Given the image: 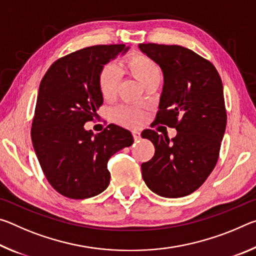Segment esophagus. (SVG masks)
I'll list each match as a JSON object with an SVG mask.
<instances>
[{"mask_svg":"<svg viewBox=\"0 0 256 256\" xmlns=\"http://www.w3.org/2000/svg\"><path fill=\"white\" fill-rule=\"evenodd\" d=\"M132 136H133L134 141H138V140H140V138H141L140 132H138V131H132Z\"/></svg>","mask_w":256,"mask_h":256,"instance_id":"esophagus-1","label":"esophagus"}]
</instances>
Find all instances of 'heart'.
<instances>
[{"instance_id":"heart-1","label":"heart","mask_w":256,"mask_h":256,"mask_svg":"<svg viewBox=\"0 0 256 256\" xmlns=\"http://www.w3.org/2000/svg\"><path fill=\"white\" fill-rule=\"evenodd\" d=\"M124 66L128 71L144 86L154 76H160V70L157 63L149 56L142 53H131L124 60ZM120 86V74L118 70L112 66H106L102 68L98 76V86L102 96L106 100L114 98ZM112 118L115 122L124 126L133 128L144 122V115L140 110L128 106H120L112 112Z\"/></svg>"}]
</instances>
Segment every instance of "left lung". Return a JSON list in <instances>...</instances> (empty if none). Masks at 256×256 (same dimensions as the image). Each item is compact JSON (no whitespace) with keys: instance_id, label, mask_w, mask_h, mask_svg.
<instances>
[{"instance_id":"left-lung-1","label":"left lung","mask_w":256,"mask_h":256,"mask_svg":"<svg viewBox=\"0 0 256 256\" xmlns=\"http://www.w3.org/2000/svg\"><path fill=\"white\" fill-rule=\"evenodd\" d=\"M138 47L164 73L154 123L177 131L172 140L154 130L141 134L154 146V157L141 164L142 177L160 196H186L204 183L218 162L227 123L222 78L210 60L183 46Z\"/></svg>"}]
</instances>
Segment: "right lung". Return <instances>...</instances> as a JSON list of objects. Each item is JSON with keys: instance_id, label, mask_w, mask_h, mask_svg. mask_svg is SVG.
Returning <instances> with one entry per match:
<instances>
[{"instance_id": "right-lung-1", "label": "right lung", "mask_w": 256, "mask_h": 256, "mask_svg": "<svg viewBox=\"0 0 256 256\" xmlns=\"http://www.w3.org/2000/svg\"><path fill=\"white\" fill-rule=\"evenodd\" d=\"M128 50L124 44L86 47L55 60L42 79L32 146L48 183L64 196L84 200L105 190L108 160L133 144L131 132L118 125L97 134L84 130L104 102L99 72Z\"/></svg>"}]
</instances>
